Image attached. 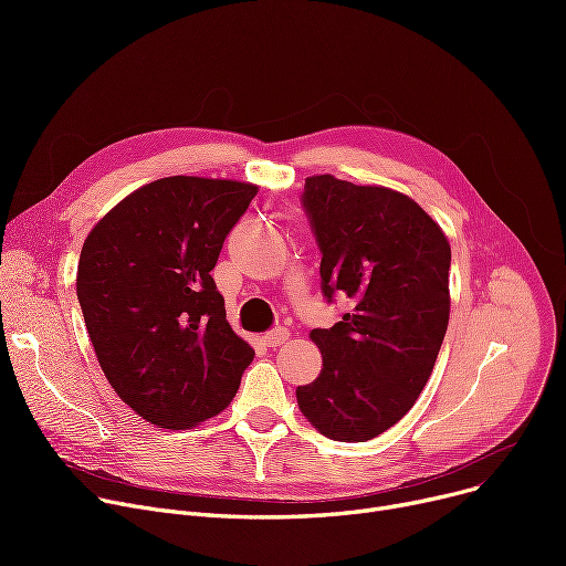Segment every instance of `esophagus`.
I'll return each instance as SVG.
<instances>
[{"label": "esophagus", "instance_id": "obj_1", "mask_svg": "<svg viewBox=\"0 0 566 566\" xmlns=\"http://www.w3.org/2000/svg\"><path fill=\"white\" fill-rule=\"evenodd\" d=\"M286 339H289V331L284 328V325H277V328L268 331V333L263 335V344H265V346H280V344H284Z\"/></svg>", "mask_w": 566, "mask_h": 566}]
</instances>
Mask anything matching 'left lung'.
<instances>
[{
    "mask_svg": "<svg viewBox=\"0 0 566 566\" xmlns=\"http://www.w3.org/2000/svg\"><path fill=\"white\" fill-rule=\"evenodd\" d=\"M321 250V291L350 312L314 328L316 380L295 390L305 418L339 442L397 424L431 376L450 321L452 250L440 227L401 192L323 174L301 195Z\"/></svg>",
    "mask_w": 566,
    "mask_h": 566,
    "instance_id": "8db88e82",
    "label": "left lung"
}]
</instances>
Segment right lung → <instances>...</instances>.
<instances>
[{"label": "right lung", "instance_id": "1", "mask_svg": "<svg viewBox=\"0 0 566 566\" xmlns=\"http://www.w3.org/2000/svg\"><path fill=\"white\" fill-rule=\"evenodd\" d=\"M256 186L169 176L86 235L77 301L98 363L139 418L190 429L229 406L254 350L227 323L211 271Z\"/></svg>", "mask_w": 566, "mask_h": 566}]
</instances>
